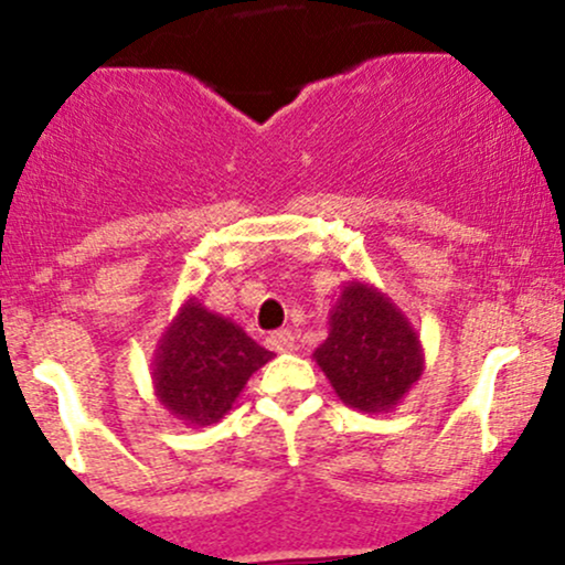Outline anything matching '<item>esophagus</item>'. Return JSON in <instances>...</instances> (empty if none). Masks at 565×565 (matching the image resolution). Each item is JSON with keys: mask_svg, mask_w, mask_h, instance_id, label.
<instances>
[{"mask_svg": "<svg viewBox=\"0 0 565 565\" xmlns=\"http://www.w3.org/2000/svg\"><path fill=\"white\" fill-rule=\"evenodd\" d=\"M268 349L276 353H289L295 351V334L292 330H276L268 334Z\"/></svg>", "mask_w": 565, "mask_h": 565, "instance_id": "1", "label": "esophagus"}]
</instances>
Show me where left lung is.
Instances as JSON below:
<instances>
[{
  "label": "left lung",
  "instance_id": "obj_1",
  "mask_svg": "<svg viewBox=\"0 0 565 565\" xmlns=\"http://www.w3.org/2000/svg\"><path fill=\"white\" fill-rule=\"evenodd\" d=\"M334 394L362 413L394 411L424 375V345L399 306L353 278L330 311V334L313 351Z\"/></svg>",
  "mask_w": 565,
  "mask_h": 565
}]
</instances>
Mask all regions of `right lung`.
I'll return each mask as SVG.
<instances>
[{
    "label": "right lung",
    "instance_id": "add662e5",
    "mask_svg": "<svg viewBox=\"0 0 565 565\" xmlns=\"http://www.w3.org/2000/svg\"><path fill=\"white\" fill-rule=\"evenodd\" d=\"M270 359L235 321L188 297L154 345V396L182 424L212 426Z\"/></svg>",
    "mask_w": 565,
    "mask_h": 565
}]
</instances>
